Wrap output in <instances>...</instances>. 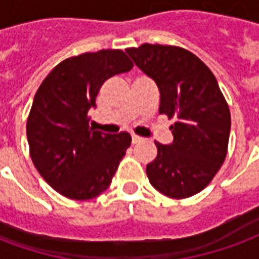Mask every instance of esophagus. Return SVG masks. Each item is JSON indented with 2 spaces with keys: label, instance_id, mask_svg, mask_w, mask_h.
<instances>
[{
  "label": "esophagus",
  "instance_id": "obj_1",
  "mask_svg": "<svg viewBox=\"0 0 259 259\" xmlns=\"http://www.w3.org/2000/svg\"><path fill=\"white\" fill-rule=\"evenodd\" d=\"M142 141H143V138L138 137V135H135V134L132 135V143H139V142H142Z\"/></svg>",
  "mask_w": 259,
  "mask_h": 259
}]
</instances>
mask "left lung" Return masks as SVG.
Returning a JSON list of instances; mask_svg holds the SVG:
<instances>
[{
  "mask_svg": "<svg viewBox=\"0 0 259 259\" xmlns=\"http://www.w3.org/2000/svg\"><path fill=\"white\" fill-rule=\"evenodd\" d=\"M125 52L157 84L158 113L177 118L172 143L154 142L157 157L146 165L150 184L172 199L199 193L220 171L229 142V106L215 75L179 47L142 44Z\"/></svg>",
  "mask_w": 259,
  "mask_h": 259,
  "instance_id": "1",
  "label": "left lung"
}]
</instances>
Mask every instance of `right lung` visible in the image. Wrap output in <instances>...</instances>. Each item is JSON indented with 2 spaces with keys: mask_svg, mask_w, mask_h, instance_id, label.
<instances>
[{
  "mask_svg": "<svg viewBox=\"0 0 259 259\" xmlns=\"http://www.w3.org/2000/svg\"><path fill=\"white\" fill-rule=\"evenodd\" d=\"M132 67L121 50L87 52L60 62L39 85L26 127L30 156L62 196L90 200L109 188L131 135L96 131L88 111L102 84Z\"/></svg>",
  "mask_w": 259,
  "mask_h": 259,
  "instance_id": "right-lung-1",
  "label": "right lung"
}]
</instances>
